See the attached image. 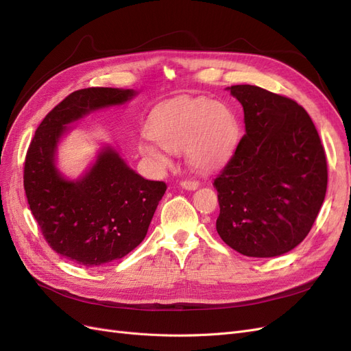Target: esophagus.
<instances>
[{"instance_id":"34e87169","label":"esophagus","mask_w":351,"mask_h":351,"mask_svg":"<svg viewBox=\"0 0 351 351\" xmlns=\"http://www.w3.org/2000/svg\"><path fill=\"white\" fill-rule=\"evenodd\" d=\"M180 184H182L183 189H187V190H195L199 187L197 180H182Z\"/></svg>"}]
</instances>
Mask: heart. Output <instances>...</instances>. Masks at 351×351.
Here are the masks:
<instances>
[{
    "mask_svg": "<svg viewBox=\"0 0 351 351\" xmlns=\"http://www.w3.org/2000/svg\"><path fill=\"white\" fill-rule=\"evenodd\" d=\"M147 133L165 151L184 149L187 162L197 169L221 165L239 139L237 117L227 104L208 98H182L158 107L149 117ZM143 156L159 169L169 159L154 143L142 142Z\"/></svg>",
    "mask_w": 351,
    "mask_h": 351,
    "instance_id": "1",
    "label": "heart"
}]
</instances>
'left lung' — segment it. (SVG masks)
Segmentation results:
<instances>
[{
  "instance_id": "1",
  "label": "left lung",
  "mask_w": 351,
  "mask_h": 351,
  "mask_svg": "<svg viewBox=\"0 0 351 351\" xmlns=\"http://www.w3.org/2000/svg\"><path fill=\"white\" fill-rule=\"evenodd\" d=\"M227 89L241 104L246 133L214 180L217 231L244 256H280L309 234L324 204L321 137L295 101L252 84Z\"/></svg>"
}]
</instances>
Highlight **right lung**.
<instances>
[{
    "label": "right lung",
    "mask_w": 351,
    "mask_h": 351,
    "mask_svg": "<svg viewBox=\"0 0 351 351\" xmlns=\"http://www.w3.org/2000/svg\"><path fill=\"white\" fill-rule=\"evenodd\" d=\"M134 95L114 88L70 93L42 120L26 154L23 184L32 214L49 247L82 267H101L139 246L167 184L134 173L110 146L70 182L56 168L57 143L69 123Z\"/></svg>",
    "instance_id": "add662e5"
}]
</instances>
